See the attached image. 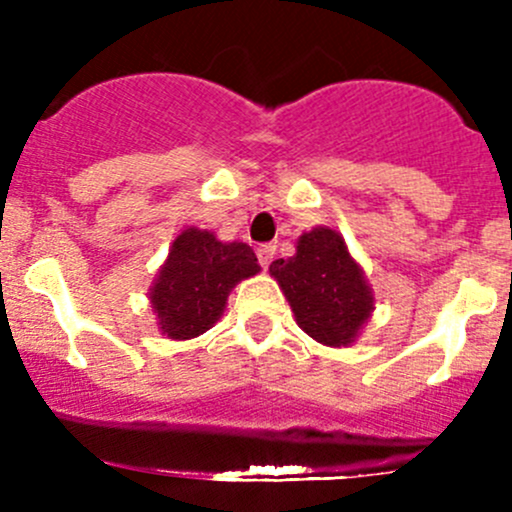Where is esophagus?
<instances>
[{"mask_svg":"<svg viewBox=\"0 0 512 512\" xmlns=\"http://www.w3.org/2000/svg\"><path fill=\"white\" fill-rule=\"evenodd\" d=\"M272 257H275V245H260V247H257V262L262 265V270H267V267H270Z\"/></svg>","mask_w":512,"mask_h":512,"instance_id":"1","label":"esophagus"}]
</instances>
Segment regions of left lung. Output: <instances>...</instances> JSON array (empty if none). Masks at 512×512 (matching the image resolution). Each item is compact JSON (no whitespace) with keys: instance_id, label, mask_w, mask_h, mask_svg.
Instances as JSON below:
<instances>
[{"instance_id":"left-lung-1","label":"left lung","mask_w":512,"mask_h":512,"mask_svg":"<svg viewBox=\"0 0 512 512\" xmlns=\"http://www.w3.org/2000/svg\"><path fill=\"white\" fill-rule=\"evenodd\" d=\"M270 275L285 292L299 327L327 347H349L374 309L364 272L332 227L304 232L294 257L272 262Z\"/></svg>"}]
</instances>
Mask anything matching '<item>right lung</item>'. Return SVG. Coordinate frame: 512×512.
I'll return each instance as SVG.
<instances>
[{
  "instance_id": "add662e5",
  "label": "right lung",
  "mask_w": 512,
  "mask_h": 512,
  "mask_svg": "<svg viewBox=\"0 0 512 512\" xmlns=\"http://www.w3.org/2000/svg\"><path fill=\"white\" fill-rule=\"evenodd\" d=\"M257 272L260 265L250 245L220 242L210 230L188 227L175 237L151 287L158 329L168 339L208 332L225 312L232 287Z\"/></svg>"
}]
</instances>
